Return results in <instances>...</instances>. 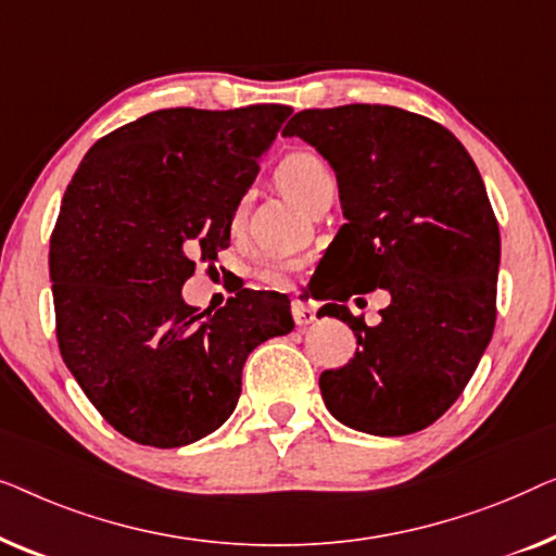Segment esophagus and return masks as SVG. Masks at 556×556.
Instances as JSON below:
<instances>
[{
    "mask_svg": "<svg viewBox=\"0 0 556 556\" xmlns=\"http://www.w3.org/2000/svg\"><path fill=\"white\" fill-rule=\"evenodd\" d=\"M292 317L300 327L312 325L317 319V304L307 294H296L292 300Z\"/></svg>",
    "mask_w": 556,
    "mask_h": 556,
    "instance_id": "34e87169",
    "label": "esophagus"
}]
</instances>
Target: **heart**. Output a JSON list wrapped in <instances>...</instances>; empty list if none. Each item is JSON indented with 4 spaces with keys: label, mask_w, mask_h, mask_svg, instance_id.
I'll return each instance as SVG.
<instances>
[{
    "label": "heart",
    "mask_w": 556,
    "mask_h": 556,
    "mask_svg": "<svg viewBox=\"0 0 556 556\" xmlns=\"http://www.w3.org/2000/svg\"><path fill=\"white\" fill-rule=\"evenodd\" d=\"M277 178L281 189H285L289 197L300 201L304 208H307L317 197H323V193L338 191V174H334L330 161L323 159L317 151H294L285 155L277 168ZM247 208H249V193H244L231 211L229 224L233 231L241 229V224H244ZM300 269H302V262L294 260V256L269 252L262 256L260 264H256L254 275L262 285L281 289L292 285Z\"/></svg>",
    "instance_id": "b5f03b06"
}]
</instances>
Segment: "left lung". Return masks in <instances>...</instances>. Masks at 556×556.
Returning a JSON list of instances; mask_svg holds the SVG:
<instances>
[{
    "instance_id": "obj_1",
    "label": "left lung",
    "mask_w": 556,
    "mask_h": 556,
    "mask_svg": "<svg viewBox=\"0 0 556 556\" xmlns=\"http://www.w3.org/2000/svg\"><path fill=\"white\" fill-rule=\"evenodd\" d=\"M281 136L330 161L348 218L317 267L323 315L357 338L348 365L319 375L327 410L372 435L424 431L464 393L496 325L502 237L479 168L441 123L393 105L302 111ZM378 286L391 304L367 328L344 302Z\"/></svg>"
}]
</instances>
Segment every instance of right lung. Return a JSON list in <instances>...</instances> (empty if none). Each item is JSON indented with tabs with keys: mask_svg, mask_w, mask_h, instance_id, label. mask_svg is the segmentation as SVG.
Returning <instances> with one entry per match:
<instances>
[{
	"mask_svg": "<svg viewBox=\"0 0 556 556\" xmlns=\"http://www.w3.org/2000/svg\"><path fill=\"white\" fill-rule=\"evenodd\" d=\"M289 113H148L100 138L67 186L50 239L60 355L130 441L178 448L214 433L249 353L292 332L285 294L239 289L214 315L181 296L197 260L229 247L231 211Z\"/></svg>",
	"mask_w": 556,
	"mask_h": 556,
	"instance_id": "right-lung-1",
	"label": "right lung"
}]
</instances>
